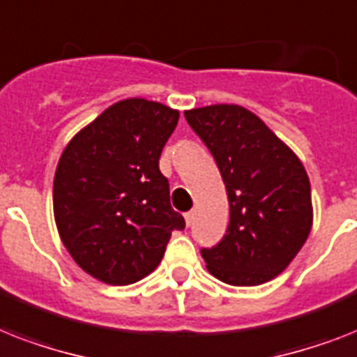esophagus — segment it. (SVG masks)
Here are the masks:
<instances>
[{"instance_id":"obj_1","label":"esophagus","mask_w":357,"mask_h":357,"mask_svg":"<svg viewBox=\"0 0 357 357\" xmlns=\"http://www.w3.org/2000/svg\"><path fill=\"white\" fill-rule=\"evenodd\" d=\"M194 216H196V213H194V211H188V213L185 214V222H187L188 227L194 224Z\"/></svg>"}]
</instances>
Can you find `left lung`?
Wrapping results in <instances>:
<instances>
[{
	"instance_id": "8db88e82",
	"label": "left lung",
	"mask_w": 357,
	"mask_h": 357,
	"mask_svg": "<svg viewBox=\"0 0 357 357\" xmlns=\"http://www.w3.org/2000/svg\"><path fill=\"white\" fill-rule=\"evenodd\" d=\"M214 155L229 199V227L202 249L208 273L231 286H259L288 268L314 222L308 174L262 119L238 104L185 112Z\"/></svg>"
}]
</instances>
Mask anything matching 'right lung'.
<instances>
[{
    "label": "right lung",
    "mask_w": 357,
    "mask_h": 357,
    "mask_svg": "<svg viewBox=\"0 0 357 357\" xmlns=\"http://www.w3.org/2000/svg\"><path fill=\"white\" fill-rule=\"evenodd\" d=\"M179 112L124 98L84 126L63 149L53 183L58 234L75 262L112 286L137 282L158 268L174 229L159 155Z\"/></svg>",
    "instance_id": "1"
}]
</instances>
